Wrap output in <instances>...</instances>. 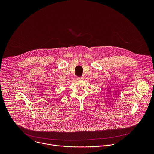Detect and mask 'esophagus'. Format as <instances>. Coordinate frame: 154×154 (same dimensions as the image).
<instances>
[{"mask_svg":"<svg viewBox=\"0 0 154 154\" xmlns=\"http://www.w3.org/2000/svg\"><path fill=\"white\" fill-rule=\"evenodd\" d=\"M79 80H82V79H84V77L82 76V77H80V78H78Z\"/></svg>","mask_w":154,"mask_h":154,"instance_id":"34e87169","label":"esophagus"}]
</instances>
